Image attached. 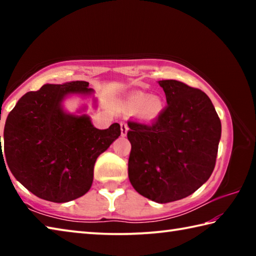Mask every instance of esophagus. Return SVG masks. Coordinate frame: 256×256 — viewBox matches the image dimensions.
I'll return each instance as SVG.
<instances>
[{"instance_id":"esophagus-1","label":"esophagus","mask_w":256,"mask_h":256,"mask_svg":"<svg viewBox=\"0 0 256 256\" xmlns=\"http://www.w3.org/2000/svg\"><path fill=\"white\" fill-rule=\"evenodd\" d=\"M128 131V126L125 122H120V133H122V136H126Z\"/></svg>"}]
</instances>
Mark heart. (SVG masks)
Listing matches in <instances>:
<instances>
[{"instance_id": "1", "label": "heart", "mask_w": 256, "mask_h": 256, "mask_svg": "<svg viewBox=\"0 0 256 256\" xmlns=\"http://www.w3.org/2000/svg\"><path fill=\"white\" fill-rule=\"evenodd\" d=\"M128 106L130 110H138L142 118L146 120H154L162 114L164 110V102L157 96L150 97L144 92H134L128 99Z\"/></svg>"}]
</instances>
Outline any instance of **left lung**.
Instances as JSON below:
<instances>
[{
	"label": "left lung",
	"mask_w": 256,
	"mask_h": 256,
	"mask_svg": "<svg viewBox=\"0 0 256 256\" xmlns=\"http://www.w3.org/2000/svg\"><path fill=\"white\" fill-rule=\"evenodd\" d=\"M167 106L151 123L128 120V178L158 203L180 200L201 188L214 170L222 122L210 98L177 80L158 81Z\"/></svg>",
	"instance_id": "obj_1"
}]
</instances>
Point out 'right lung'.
I'll use <instances>...</instances> for the list:
<instances>
[{"instance_id":"1","label":"right lung","mask_w":256,"mask_h":256,"mask_svg":"<svg viewBox=\"0 0 256 256\" xmlns=\"http://www.w3.org/2000/svg\"><path fill=\"white\" fill-rule=\"evenodd\" d=\"M92 94L86 81L47 84L24 94L8 115L1 156L16 180L42 200L63 203L84 196L98 156L120 136L118 123L98 130L86 114L64 110L68 96Z\"/></svg>"}]
</instances>
